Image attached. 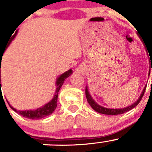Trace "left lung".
Here are the masks:
<instances>
[{
    "instance_id": "8db88e82",
    "label": "left lung",
    "mask_w": 152,
    "mask_h": 152,
    "mask_svg": "<svg viewBox=\"0 0 152 152\" xmlns=\"http://www.w3.org/2000/svg\"><path fill=\"white\" fill-rule=\"evenodd\" d=\"M151 71H152V69H151ZM145 88H146V86L144 88L142 92V94H140V97H139V99L135 102V103H134L132 105H130V106H127V107H126V108H123V109L105 108V107H103V106L98 105L95 101H94V100H93L91 96L90 95L87 86H86V96L89 105L91 106L92 109H93L94 110H95V111L97 112V113H101V114H105V115H120V114H123V113H126V112L130 111V110H131L132 109H134V107H136V106L139 104V103H140V100H141L142 98L143 95H144Z\"/></svg>"
}]
</instances>
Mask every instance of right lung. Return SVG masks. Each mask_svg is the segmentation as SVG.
<instances>
[{
	"mask_svg": "<svg viewBox=\"0 0 152 152\" xmlns=\"http://www.w3.org/2000/svg\"><path fill=\"white\" fill-rule=\"evenodd\" d=\"M17 34V31L15 32V34H14V36L12 37V39H13V38L15 37V35ZM10 40V42L7 44V46H9V45L10 44V42L12 41ZM6 50V49H5ZM4 55V53H3ZM3 56H0V61H2L1 58ZM0 71H1V66H0ZM73 73V70L71 69L66 71L65 73H64L63 74H61V76H59V77L57 79L56 81V91H55V95H54L53 98L51 101H49V103H46V105H44L43 106L40 107V108H38L35 110H25V111H18L17 110H15V108H13L12 106L10 105V108L12 109V110H14L15 112L18 113V114L20 115H22L23 117L27 118H29V119H40L44 117H46V116L52 114L55 110L56 109L57 107V100H58V93L59 90H60L61 87L63 85L65 79L66 78L69 77L70 75L72 74ZM0 80H1V73H0ZM0 87H1V81H0Z\"/></svg>",
	"mask_w": 152,
	"mask_h": 152,
	"instance_id": "right-lung-1",
	"label": "right lung"
}]
</instances>
